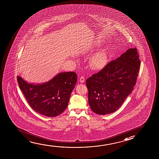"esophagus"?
I'll return each mask as SVG.
<instances>
[{"label": "esophagus", "mask_w": 159, "mask_h": 159, "mask_svg": "<svg viewBox=\"0 0 159 159\" xmlns=\"http://www.w3.org/2000/svg\"><path fill=\"white\" fill-rule=\"evenodd\" d=\"M79 81H80V82L81 83H84V82H85V79L84 76H81L80 78V79H79Z\"/></svg>", "instance_id": "34e87169"}]
</instances>
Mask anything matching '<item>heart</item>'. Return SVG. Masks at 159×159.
<instances>
[{"instance_id": "1", "label": "heart", "mask_w": 159, "mask_h": 159, "mask_svg": "<svg viewBox=\"0 0 159 159\" xmlns=\"http://www.w3.org/2000/svg\"><path fill=\"white\" fill-rule=\"evenodd\" d=\"M107 63V56L104 52L95 53L90 58V65L93 69L101 70L104 68Z\"/></svg>"}]
</instances>
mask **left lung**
<instances>
[{"label": "left lung", "mask_w": 159, "mask_h": 159, "mask_svg": "<svg viewBox=\"0 0 159 159\" xmlns=\"http://www.w3.org/2000/svg\"><path fill=\"white\" fill-rule=\"evenodd\" d=\"M140 65L137 48H129L88 78L86 84L91 110L99 115L117 111L134 89Z\"/></svg>", "instance_id": "left-lung-1"}]
</instances>
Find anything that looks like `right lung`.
<instances>
[{
	"mask_svg": "<svg viewBox=\"0 0 159 159\" xmlns=\"http://www.w3.org/2000/svg\"><path fill=\"white\" fill-rule=\"evenodd\" d=\"M17 79L32 108L42 115L54 117L67 108L77 75L73 71L60 73L48 82L37 85L27 83L21 76Z\"/></svg>",
	"mask_w": 159,
	"mask_h": 159,
	"instance_id": "obj_1",
	"label": "right lung"
}]
</instances>
